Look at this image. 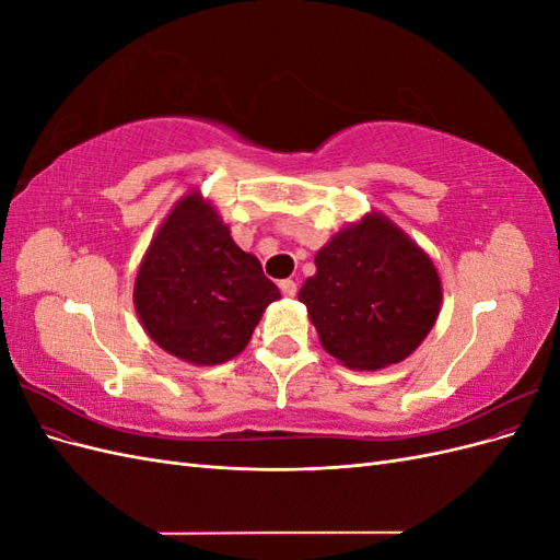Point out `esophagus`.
Listing matches in <instances>:
<instances>
[{
  "label": "esophagus",
  "instance_id": "esophagus-1",
  "mask_svg": "<svg viewBox=\"0 0 560 560\" xmlns=\"http://www.w3.org/2000/svg\"><path fill=\"white\" fill-rule=\"evenodd\" d=\"M280 292L284 296H296V282L294 280H280Z\"/></svg>",
  "mask_w": 560,
  "mask_h": 560
}]
</instances>
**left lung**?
<instances>
[{
    "label": "left lung",
    "mask_w": 560,
    "mask_h": 560,
    "mask_svg": "<svg viewBox=\"0 0 560 560\" xmlns=\"http://www.w3.org/2000/svg\"><path fill=\"white\" fill-rule=\"evenodd\" d=\"M303 282L319 343L348 369L397 364L425 341L442 306L432 259L381 212L338 231Z\"/></svg>",
    "instance_id": "8db88e82"
}]
</instances>
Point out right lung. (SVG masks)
<instances>
[{
	"mask_svg": "<svg viewBox=\"0 0 560 560\" xmlns=\"http://www.w3.org/2000/svg\"><path fill=\"white\" fill-rule=\"evenodd\" d=\"M278 299L259 259L233 243L200 191L186 194L165 217L132 292L151 341L198 366L241 354L266 306Z\"/></svg>",
	"mask_w": 560,
	"mask_h": 560,
	"instance_id": "right-lung-1",
	"label": "right lung"
}]
</instances>
